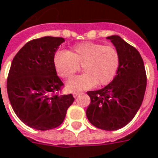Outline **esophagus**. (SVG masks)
Returning <instances> with one entry per match:
<instances>
[{
  "mask_svg": "<svg viewBox=\"0 0 158 158\" xmlns=\"http://www.w3.org/2000/svg\"><path fill=\"white\" fill-rule=\"evenodd\" d=\"M80 94H81V92H80V91H75V92H73V98H77V97Z\"/></svg>",
  "mask_w": 158,
  "mask_h": 158,
  "instance_id": "esophagus-1",
  "label": "esophagus"
}]
</instances>
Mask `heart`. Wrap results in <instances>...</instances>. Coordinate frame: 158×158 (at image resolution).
<instances>
[{
    "mask_svg": "<svg viewBox=\"0 0 158 158\" xmlns=\"http://www.w3.org/2000/svg\"><path fill=\"white\" fill-rule=\"evenodd\" d=\"M120 56L117 49L94 43H81L67 53H58L55 57L57 74L66 79H73L82 66V75L69 81L67 88L71 91L87 90L107 85L117 73Z\"/></svg>",
    "mask_w": 158,
    "mask_h": 158,
    "instance_id": "1",
    "label": "heart"
}]
</instances>
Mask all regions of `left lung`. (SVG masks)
<instances>
[{"mask_svg": "<svg viewBox=\"0 0 158 158\" xmlns=\"http://www.w3.org/2000/svg\"><path fill=\"white\" fill-rule=\"evenodd\" d=\"M117 49L116 75L101 90L88 91L86 116L98 128L114 131L127 125L139 110L146 88V73L139 52L119 36L107 37Z\"/></svg>", "mask_w": 158, "mask_h": 158, "instance_id": "left-lung-1", "label": "left lung"}]
</instances>
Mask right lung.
Returning a JSON list of instances; mask_svg holds the SVG:
<instances>
[{
  "label": "right lung",
  "mask_w": 158,
  "mask_h": 158,
  "mask_svg": "<svg viewBox=\"0 0 158 158\" xmlns=\"http://www.w3.org/2000/svg\"><path fill=\"white\" fill-rule=\"evenodd\" d=\"M63 42V37L33 39L11 64L6 82L10 103L19 120L31 128L46 131L59 127L74 101L72 94H59L64 84L57 76L54 58Z\"/></svg>",
  "instance_id": "obj_1"
}]
</instances>
